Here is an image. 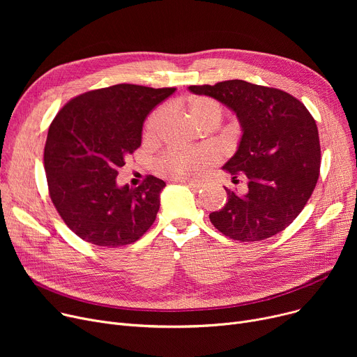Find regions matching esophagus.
Here are the masks:
<instances>
[{
  "label": "esophagus",
  "instance_id": "34e87169",
  "mask_svg": "<svg viewBox=\"0 0 357 357\" xmlns=\"http://www.w3.org/2000/svg\"><path fill=\"white\" fill-rule=\"evenodd\" d=\"M175 182H179V183H183L186 186H190V188H194V190H199L204 186V183L201 181H190V179H175Z\"/></svg>",
  "mask_w": 357,
  "mask_h": 357
}]
</instances>
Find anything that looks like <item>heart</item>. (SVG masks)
Returning a JSON list of instances; mask_svg holds the SVG:
<instances>
[{"label":"heart","mask_w":357,"mask_h":357,"mask_svg":"<svg viewBox=\"0 0 357 357\" xmlns=\"http://www.w3.org/2000/svg\"><path fill=\"white\" fill-rule=\"evenodd\" d=\"M165 108H158L150 116L144 126V137L152 139L156 136L160 121L165 117ZM190 112L198 124L208 121H220L222 116L221 105L208 97H195L190 102ZM218 159V155L211 147L195 150H171L158 160V171L163 176L172 179H186L202 174L211 163Z\"/></svg>","instance_id":"b5f03b06"}]
</instances>
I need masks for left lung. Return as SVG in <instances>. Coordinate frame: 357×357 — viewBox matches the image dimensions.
I'll return each instance as SVG.
<instances>
[{
  "label": "left lung",
  "instance_id": "left-lung-1",
  "mask_svg": "<svg viewBox=\"0 0 357 357\" xmlns=\"http://www.w3.org/2000/svg\"><path fill=\"white\" fill-rule=\"evenodd\" d=\"M188 89L230 108L241 127L236 153L222 169L233 181L245 179L246 191L226 188L229 201L210 214L213 226L240 241L285 230L305 207L320 175V139L310 111L285 91L241 79Z\"/></svg>",
  "mask_w": 357,
  "mask_h": 357
}]
</instances>
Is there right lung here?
<instances>
[{"instance_id":"1","label":"right lung","mask_w":357,"mask_h":357,"mask_svg":"<svg viewBox=\"0 0 357 357\" xmlns=\"http://www.w3.org/2000/svg\"><path fill=\"white\" fill-rule=\"evenodd\" d=\"M176 88L119 84L72 98L54 117L45 146L52 202L82 240L120 248L156 220L166 183L149 175L137 188L119 186V167L142 144L149 112Z\"/></svg>"}]
</instances>
